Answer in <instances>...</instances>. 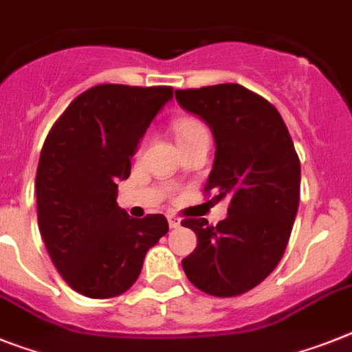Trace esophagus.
Segmentation results:
<instances>
[{"mask_svg": "<svg viewBox=\"0 0 352 352\" xmlns=\"http://www.w3.org/2000/svg\"><path fill=\"white\" fill-rule=\"evenodd\" d=\"M168 223H170L171 229H177V227H181V218L168 217Z\"/></svg>", "mask_w": 352, "mask_h": 352, "instance_id": "esophagus-1", "label": "esophagus"}]
</instances>
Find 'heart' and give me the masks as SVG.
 Returning <instances> with one entry per match:
<instances>
[{
  "mask_svg": "<svg viewBox=\"0 0 352 352\" xmlns=\"http://www.w3.org/2000/svg\"><path fill=\"white\" fill-rule=\"evenodd\" d=\"M173 131L177 135V143H184L190 141L197 135L208 134V129L204 125L202 121L195 120V118H179L173 125Z\"/></svg>",
  "mask_w": 352,
  "mask_h": 352,
  "instance_id": "1",
  "label": "heart"
}]
</instances>
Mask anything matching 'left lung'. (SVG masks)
Here are the masks:
<instances>
[{"instance_id": "8db88e82", "label": "left lung", "mask_w": 352, "mask_h": 352, "mask_svg": "<svg viewBox=\"0 0 352 352\" xmlns=\"http://www.w3.org/2000/svg\"><path fill=\"white\" fill-rule=\"evenodd\" d=\"M184 111L202 118L214 138L206 193L229 197L226 220L186 218L197 249L182 259L199 290L234 297L252 290L277 267L299 208L300 162L277 109L240 84L179 89Z\"/></svg>"}]
</instances>
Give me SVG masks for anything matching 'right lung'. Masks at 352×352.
Returning a JSON list of instances; mask_svg holds the SVG:
<instances>
[{"instance_id":"obj_1","label":"right lung","mask_w":352,"mask_h":352,"mask_svg":"<svg viewBox=\"0 0 352 352\" xmlns=\"http://www.w3.org/2000/svg\"><path fill=\"white\" fill-rule=\"evenodd\" d=\"M173 89L94 85L55 121L41 150L35 197L44 245L62 279L91 299L126 292L168 232L164 214L132 218L116 202L141 138Z\"/></svg>"}]
</instances>
